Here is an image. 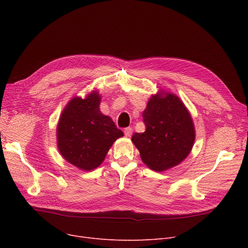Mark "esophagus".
Segmentation results:
<instances>
[{"instance_id":"34e87169","label":"esophagus","mask_w":248,"mask_h":248,"mask_svg":"<svg viewBox=\"0 0 248 248\" xmlns=\"http://www.w3.org/2000/svg\"><path fill=\"white\" fill-rule=\"evenodd\" d=\"M124 136H125V137L129 138V137L132 136V134H133V128H132V127H126V128H124Z\"/></svg>"}]
</instances>
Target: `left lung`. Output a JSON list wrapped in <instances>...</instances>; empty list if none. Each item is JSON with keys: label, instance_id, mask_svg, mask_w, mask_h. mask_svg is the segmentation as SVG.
Masks as SVG:
<instances>
[{"label": "left lung", "instance_id": "left-lung-1", "mask_svg": "<svg viewBox=\"0 0 248 248\" xmlns=\"http://www.w3.org/2000/svg\"><path fill=\"white\" fill-rule=\"evenodd\" d=\"M142 119L146 131L134 134L132 141L150 169L163 172L187 158L195 141V127L177 95L164 90L152 95Z\"/></svg>", "mask_w": 248, "mask_h": 248}]
</instances>
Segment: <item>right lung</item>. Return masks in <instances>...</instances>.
Returning a JSON list of instances; mask_svg holds the SVG:
<instances>
[{
  "label": "right lung",
  "mask_w": 248,
  "mask_h": 248,
  "mask_svg": "<svg viewBox=\"0 0 248 248\" xmlns=\"http://www.w3.org/2000/svg\"><path fill=\"white\" fill-rule=\"evenodd\" d=\"M100 95L91 91L85 98L73 97L57 124V146L62 157L83 171L101 165L113 142L124 137L109 116L99 109Z\"/></svg>",
  "instance_id": "add662e5"
}]
</instances>
